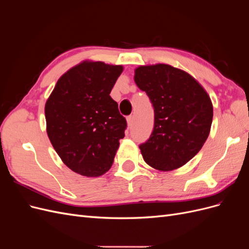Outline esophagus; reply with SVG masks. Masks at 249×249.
I'll use <instances>...</instances> for the list:
<instances>
[{
  "label": "esophagus",
  "mask_w": 249,
  "mask_h": 249,
  "mask_svg": "<svg viewBox=\"0 0 249 249\" xmlns=\"http://www.w3.org/2000/svg\"><path fill=\"white\" fill-rule=\"evenodd\" d=\"M133 120H134V118H133V116L132 115H130V116H127L126 117V123H127V125H129L130 127L132 126V124H133Z\"/></svg>",
  "instance_id": "34e87169"
}]
</instances>
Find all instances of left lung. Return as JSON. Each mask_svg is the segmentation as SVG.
Wrapping results in <instances>:
<instances>
[{"label":"left lung","mask_w":249,"mask_h":249,"mask_svg":"<svg viewBox=\"0 0 249 249\" xmlns=\"http://www.w3.org/2000/svg\"><path fill=\"white\" fill-rule=\"evenodd\" d=\"M134 80L155 112L153 133L139 145L143 159L160 171L182 167L210 134L213 105L209 94L189 73L168 64L139 66Z\"/></svg>","instance_id":"obj_1"}]
</instances>
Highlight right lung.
<instances>
[{
    "label": "right lung",
    "instance_id": "obj_1",
    "mask_svg": "<svg viewBox=\"0 0 249 249\" xmlns=\"http://www.w3.org/2000/svg\"><path fill=\"white\" fill-rule=\"evenodd\" d=\"M122 65L83 61L58 80L44 107L53 147L72 171L88 178L106 173L124 137L125 118L110 96Z\"/></svg>",
    "mask_w": 249,
    "mask_h": 249
}]
</instances>
